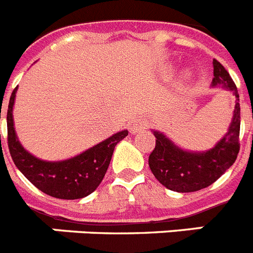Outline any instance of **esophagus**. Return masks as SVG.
<instances>
[{
	"label": "esophagus",
	"mask_w": 253,
	"mask_h": 253,
	"mask_svg": "<svg viewBox=\"0 0 253 253\" xmlns=\"http://www.w3.org/2000/svg\"><path fill=\"white\" fill-rule=\"evenodd\" d=\"M144 128H146V123L141 122V120H138V122H134L133 124H131L130 130L133 131V133H138V131L142 130V129H144Z\"/></svg>",
	"instance_id": "1"
}]
</instances>
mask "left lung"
I'll return each mask as SVG.
<instances>
[{
  "label": "left lung",
  "mask_w": 253,
  "mask_h": 253,
  "mask_svg": "<svg viewBox=\"0 0 253 253\" xmlns=\"http://www.w3.org/2000/svg\"><path fill=\"white\" fill-rule=\"evenodd\" d=\"M212 85L223 84L235 96V107L228 133L216 146L206 152H189L179 148L163 133L155 130L156 146L148 157V165L155 178L170 191H200L215 183L234 164L239 152L241 106L234 82L223 65L213 59Z\"/></svg>",
  "instance_id": "8db88e82"
}]
</instances>
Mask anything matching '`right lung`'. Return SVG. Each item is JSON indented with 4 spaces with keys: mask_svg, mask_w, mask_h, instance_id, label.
Wrapping results in <instances>:
<instances>
[{
    "mask_svg": "<svg viewBox=\"0 0 253 253\" xmlns=\"http://www.w3.org/2000/svg\"><path fill=\"white\" fill-rule=\"evenodd\" d=\"M16 89L18 87L11 93L7 109V144L16 168L40 191L55 198L78 200L96 191L107 171L114 148L128 135V130L119 131L69 160L43 161L24 150L15 133L12 107Z\"/></svg>",
    "mask_w": 253,
    "mask_h": 253,
    "instance_id": "add662e5",
    "label": "right lung"
}]
</instances>
